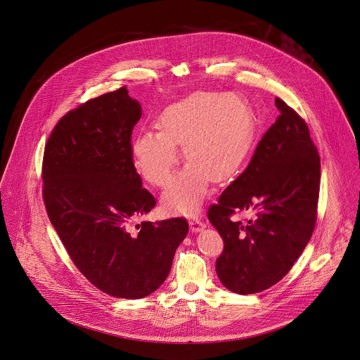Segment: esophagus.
I'll return each mask as SVG.
<instances>
[{
	"label": "esophagus",
	"mask_w": 360,
	"mask_h": 360,
	"mask_svg": "<svg viewBox=\"0 0 360 360\" xmlns=\"http://www.w3.org/2000/svg\"><path fill=\"white\" fill-rule=\"evenodd\" d=\"M189 226H191V231L193 233H199V232H202L205 229V224L200 218L189 219Z\"/></svg>",
	"instance_id": "34e87169"
}]
</instances>
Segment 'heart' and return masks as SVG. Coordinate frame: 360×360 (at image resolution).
Instances as JSON below:
<instances>
[{
    "label": "heart",
    "instance_id": "obj_1",
    "mask_svg": "<svg viewBox=\"0 0 360 360\" xmlns=\"http://www.w3.org/2000/svg\"><path fill=\"white\" fill-rule=\"evenodd\" d=\"M158 129L135 135L131 159L148 184L165 188L178 165L182 146L188 167L162 195L171 214L195 215L208 182L224 184L239 174L254 139V119L247 103L229 92H204L161 113Z\"/></svg>",
    "mask_w": 360,
    "mask_h": 360
}]
</instances>
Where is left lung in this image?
<instances>
[{
  "instance_id": "left-lung-1",
  "label": "left lung",
  "mask_w": 360,
  "mask_h": 360,
  "mask_svg": "<svg viewBox=\"0 0 360 360\" xmlns=\"http://www.w3.org/2000/svg\"><path fill=\"white\" fill-rule=\"evenodd\" d=\"M280 116L250 164L208 210L224 239L215 271L238 294H255L283 279L311 240L319 200L320 159L307 122L276 98ZM250 209L247 223L233 221Z\"/></svg>"
}]
</instances>
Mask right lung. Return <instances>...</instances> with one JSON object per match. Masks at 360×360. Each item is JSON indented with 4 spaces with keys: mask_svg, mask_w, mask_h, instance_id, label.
Instances as JSON below:
<instances>
[{
    "mask_svg": "<svg viewBox=\"0 0 360 360\" xmlns=\"http://www.w3.org/2000/svg\"><path fill=\"white\" fill-rule=\"evenodd\" d=\"M142 116L125 86L69 112L44 150V202L81 274L103 292L143 298L167 279L188 235L185 218L135 221L156 204L131 159V134Z\"/></svg>",
    "mask_w": 360,
    "mask_h": 360,
    "instance_id": "add662e5",
    "label": "right lung"
}]
</instances>
